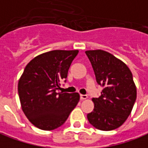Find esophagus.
Returning a JSON list of instances; mask_svg holds the SVG:
<instances>
[{"mask_svg": "<svg viewBox=\"0 0 148 148\" xmlns=\"http://www.w3.org/2000/svg\"><path fill=\"white\" fill-rule=\"evenodd\" d=\"M87 98V95H80V99H86Z\"/></svg>", "mask_w": 148, "mask_h": 148, "instance_id": "obj_1", "label": "esophagus"}]
</instances>
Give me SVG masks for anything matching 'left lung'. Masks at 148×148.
Returning a JSON list of instances; mask_svg holds the SVG:
<instances>
[{
	"instance_id": "8db88e82",
	"label": "left lung",
	"mask_w": 148,
	"mask_h": 148,
	"mask_svg": "<svg viewBox=\"0 0 148 148\" xmlns=\"http://www.w3.org/2000/svg\"><path fill=\"white\" fill-rule=\"evenodd\" d=\"M97 83L103 89L93 98V111L87 114L90 124L100 130H112L124 123L132 111L137 91L128 66L103 50L85 52Z\"/></svg>"
}]
</instances>
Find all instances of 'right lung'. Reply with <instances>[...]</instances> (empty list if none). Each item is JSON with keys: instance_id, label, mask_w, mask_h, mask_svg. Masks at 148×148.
Listing matches in <instances>:
<instances>
[{"instance_id": "add662e5", "label": "right lung", "mask_w": 148, "mask_h": 148, "mask_svg": "<svg viewBox=\"0 0 148 148\" xmlns=\"http://www.w3.org/2000/svg\"><path fill=\"white\" fill-rule=\"evenodd\" d=\"M78 50H53L28 63L18 81L22 109L37 128L53 130L67 120L79 101V94L57 92Z\"/></svg>"}]
</instances>
